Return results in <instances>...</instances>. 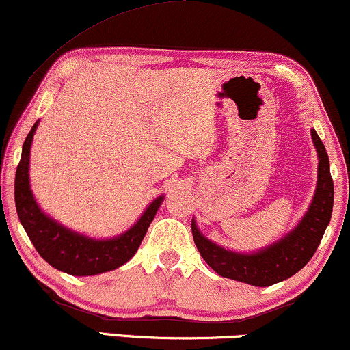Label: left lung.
<instances>
[{
	"instance_id": "8db88e82",
	"label": "left lung",
	"mask_w": 350,
	"mask_h": 350,
	"mask_svg": "<svg viewBox=\"0 0 350 350\" xmlns=\"http://www.w3.org/2000/svg\"><path fill=\"white\" fill-rule=\"evenodd\" d=\"M312 139L318 154V182L308 211L288 234L256 252H234L214 243L201 234L196 221H191L193 240L202 260L219 275L254 287H267L299 273L317 252L331 221L334 185L329 172V159L320 136L312 128Z\"/></svg>"
}]
</instances>
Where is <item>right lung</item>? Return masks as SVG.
Listing matches in <instances>:
<instances>
[{
  "label": "right lung",
  "instance_id": "right-lung-1",
  "mask_svg": "<svg viewBox=\"0 0 350 350\" xmlns=\"http://www.w3.org/2000/svg\"><path fill=\"white\" fill-rule=\"evenodd\" d=\"M37 126L38 122L25 137L14 182L16 211L32 245L50 266L71 275H96L124 265L139 248L150 222L163 202V195L150 202L135 226L116 237L92 239L71 230L43 213L30 189V148Z\"/></svg>",
  "mask_w": 350,
  "mask_h": 350
}]
</instances>
